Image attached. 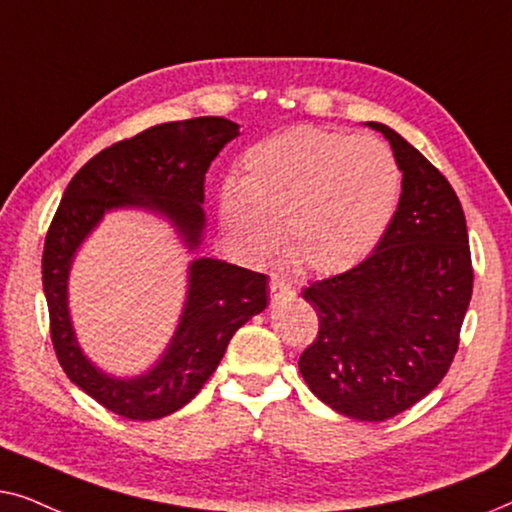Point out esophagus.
I'll list each match as a JSON object with an SVG mask.
<instances>
[{
  "mask_svg": "<svg viewBox=\"0 0 512 512\" xmlns=\"http://www.w3.org/2000/svg\"><path fill=\"white\" fill-rule=\"evenodd\" d=\"M293 296H296V291L291 289V284H286L284 279L277 277V275L270 277V298H272V305L282 303V300L293 298Z\"/></svg>",
  "mask_w": 512,
  "mask_h": 512,
  "instance_id": "1",
  "label": "esophagus"
}]
</instances>
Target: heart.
Wrapping results in <instances>:
<instances>
[{
    "instance_id": "obj_1",
    "label": "heart",
    "mask_w": 512,
    "mask_h": 512,
    "mask_svg": "<svg viewBox=\"0 0 512 512\" xmlns=\"http://www.w3.org/2000/svg\"><path fill=\"white\" fill-rule=\"evenodd\" d=\"M242 181H223L219 219L247 258L284 249L319 275L373 254L403 198V170L375 137L293 125L249 146Z\"/></svg>"
}]
</instances>
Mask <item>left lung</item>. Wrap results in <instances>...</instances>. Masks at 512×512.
I'll use <instances>...</instances> for the list:
<instances>
[{"instance_id": "obj_1", "label": "left lung", "mask_w": 512, "mask_h": 512, "mask_svg": "<svg viewBox=\"0 0 512 512\" xmlns=\"http://www.w3.org/2000/svg\"><path fill=\"white\" fill-rule=\"evenodd\" d=\"M366 125L389 139L401 165V207L366 261L303 291L319 333L298 368L328 408L384 422L431 394L450 370L473 268L466 216L450 181L389 125Z\"/></svg>"}]
</instances>
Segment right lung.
<instances>
[{
  "label": "right lung",
  "mask_w": 512,
  "mask_h": 512,
  "mask_svg": "<svg viewBox=\"0 0 512 512\" xmlns=\"http://www.w3.org/2000/svg\"><path fill=\"white\" fill-rule=\"evenodd\" d=\"M240 125L221 116L172 121L123 139L90 158L62 195L48 228L41 279L51 340L69 380L125 419L172 415L198 394L240 326L268 305V277L198 256L188 263L186 303L163 356L142 375L104 373L83 352L69 317V272L76 251L116 209H144L170 221L188 251L205 235V174Z\"/></svg>",
  "instance_id": "add662e5"
}]
</instances>
